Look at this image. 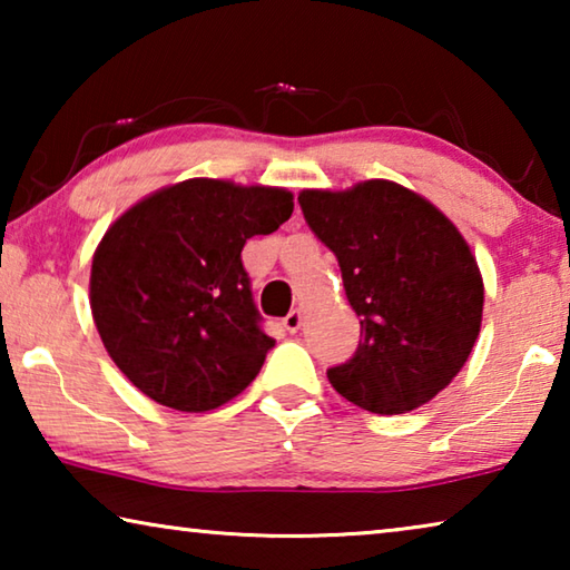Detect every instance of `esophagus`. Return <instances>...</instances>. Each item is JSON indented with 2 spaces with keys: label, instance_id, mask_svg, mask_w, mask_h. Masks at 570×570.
<instances>
[{
  "label": "esophagus",
  "instance_id": "1",
  "mask_svg": "<svg viewBox=\"0 0 570 570\" xmlns=\"http://www.w3.org/2000/svg\"><path fill=\"white\" fill-rule=\"evenodd\" d=\"M302 322H304V314H302V308H292V312H288L286 316H284V326H286V332H298V326H302Z\"/></svg>",
  "mask_w": 570,
  "mask_h": 570
}]
</instances>
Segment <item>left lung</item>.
<instances>
[{
	"label": "left lung",
	"instance_id": "left-lung-1",
	"mask_svg": "<svg viewBox=\"0 0 570 570\" xmlns=\"http://www.w3.org/2000/svg\"><path fill=\"white\" fill-rule=\"evenodd\" d=\"M308 228L334 250L362 340L326 370L356 407L402 414L430 402L468 362L482 322V278L465 238L392 180L304 190Z\"/></svg>",
	"mask_w": 570,
	"mask_h": 570
}]
</instances>
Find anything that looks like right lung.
<instances>
[{
	"label": "right lung",
	"mask_w": 570,
	"mask_h": 570,
	"mask_svg": "<svg viewBox=\"0 0 570 570\" xmlns=\"http://www.w3.org/2000/svg\"><path fill=\"white\" fill-rule=\"evenodd\" d=\"M292 210L282 188L193 178L115 220L95 250L90 306L105 350L142 394L208 412L256 380L276 342L240 250Z\"/></svg>",
	"instance_id": "obj_1"
}]
</instances>
